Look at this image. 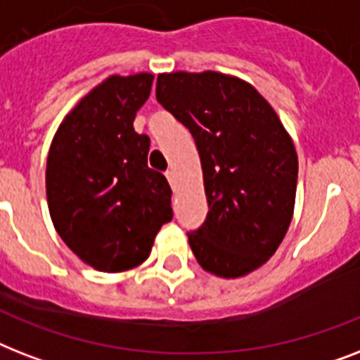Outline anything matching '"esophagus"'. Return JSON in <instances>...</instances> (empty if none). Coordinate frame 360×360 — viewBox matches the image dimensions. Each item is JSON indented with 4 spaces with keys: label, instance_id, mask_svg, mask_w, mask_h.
<instances>
[{
    "label": "esophagus",
    "instance_id": "esophagus-1",
    "mask_svg": "<svg viewBox=\"0 0 360 360\" xmlns=\"http://www.w3.org/2000/svg\"><path fill=\"white\" fill-rule=\"evenodd\" d=\"M166 179H168V183L172 185V188H175V174L172 172V169H168V172H166Z\"/></svg>",
    "mask_w": 360,
    "mask_h": 360
}]
</instances>
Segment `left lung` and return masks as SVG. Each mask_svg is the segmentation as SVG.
<instances>
[{"label":"left lung","mask_w":360,"mask_h":360,"mask_svg":"<svg viewBox=\"0 0 360 360\" xmlns=\"http://www.w3.org/2000/svg\"><path fill=\"white\" fill-rule=\"evenodd\" d=\"M157 101L191 130L209 213L188 233L198 263L239 278L273 256L290 228L297 151L273 106L237 76L214 70L164 72Z\"/></svg>","instance_id":"obj_1"}]
</instances>
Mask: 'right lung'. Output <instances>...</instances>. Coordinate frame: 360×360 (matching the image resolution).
Instances as JSON below:
<instances>
[{
	"mask_svg": "<svg viewBox=\"0 0 360 360\" xmlns=\"http://www.w3.org/2000/svg\"><path fill=\"white\" fill-rule=\"evenodd\" d=\"M149 72L108 76L58 127L46 160V198L65 245L103 273L138 267L169 222L172 188L147 166L149 138L132 127L151 93Z\"/></svg>",
	"mask_w": 360,
	"mask_h": 360,
	"instance_id": "1",
	"label": "right lung"
}]
</instances>
